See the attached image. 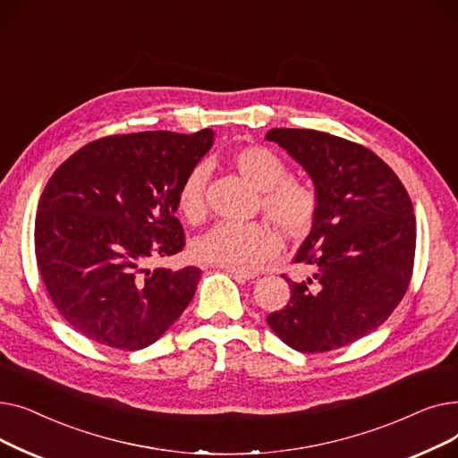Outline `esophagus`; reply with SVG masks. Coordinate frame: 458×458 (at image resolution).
<instances>
[{
	"instance_id": "obj_1",
	"label": "esophagus",
	"mask_w": 458,
	"mask_h": 458,
	"mask_svg": "<svg viewBox=\"0 0 458 458\" xmlns=\"http://www.w3.org/2000/svg\"><path fill=\"white\" fill-rule=\"evenodd\" d=\"M225 271L230 276H233L235 280H242V282H247V280H252V278L258 276L254 271H239V269H226V267H225Z\"/></svg>"
}]
</instances>
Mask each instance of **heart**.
Listing matches in <instances>:
<instances>
[{"label":"heart","mask_w":458,"mask_h":458,"mask_svg":"<svg viewBox=\"0 0 458 458\" xmlns=\"http://www.w3.org/2000/svg\"><path fill=\"white\" fill-rule=\"evenodd\" d=\"M235 171L259 192V209L282 232L284 237L304 239L314 230L321 199L316 185L290 174V165L269 147L247 144L230 156ZM209 171L197 165L183 176L176 191L178 213L191 225L206 219V187ZM280 250L278 233L266 223L216 225L195 245V256L213 266L250 271Z\"/></svg>","instance_id":"1"}]
</instances>
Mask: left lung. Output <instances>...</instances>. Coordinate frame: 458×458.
I'll use <instances>...</instances> for the list:
<instances>
[{"label": "left lung", "mask_w": 458, "mask_h": 458, "mask_svg": "<svg viewBox=\"0 0 458 458\" xmlns=\"http://www.w3.org/2000/svg\"><path fill=\"white\" fill-rule=\"evenodd\" d=\"M266 139L306 168L321 199L318 223L295 256L314 275L302 282L282 275L292 297L267 323L295 351L340 349L386 321L408 290L416 254L411 197L362 144L292 128Z\"/></svg>", "instance_id": "8db88e82"}]
</instances>
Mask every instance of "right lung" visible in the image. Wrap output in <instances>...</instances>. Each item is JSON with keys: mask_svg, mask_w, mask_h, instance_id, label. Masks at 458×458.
I'll return each mask as SVG.
<instances>
[{"mask_svg": "<svg viewBox=\"0 0 458 458\" xmlns=\"http://www.w3.org/2000/svg\"><path fill=\"white\" fill-rule=\"evenodd\" d=\"M211 144V130L109 135L72 154L46 183L37 266L54 306L85 338L144 349L189 306L200 269L144 266L185 247L176 191Z\"/></svg>", "mask_w": 458, "mask_h": 458, "instance_id": "right-lung-1", "label": "right lung"}]
</instances>
